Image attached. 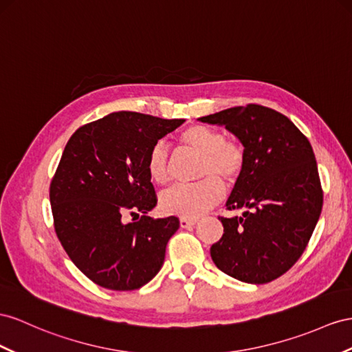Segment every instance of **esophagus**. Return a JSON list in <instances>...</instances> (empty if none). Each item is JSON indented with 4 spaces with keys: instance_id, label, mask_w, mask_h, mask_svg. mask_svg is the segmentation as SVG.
Segmentation results:
<instances>
[{
    "instance_id": "34e87169",
    "label": "esophagus",
    "mask_w": 352,
    "mask_h": 352,
    "mask_svg": "<svg viewBox=\"0 0 352 352\" xmlns=\"http://www.w3.org/2000/svg\"><path fill=\"white\" fill-rule=\"evenodd\" d=\"M196 224V219H186V217H183V219H179V226L182 228H192V226H195Z\"/></svg>"
}]
</instances>
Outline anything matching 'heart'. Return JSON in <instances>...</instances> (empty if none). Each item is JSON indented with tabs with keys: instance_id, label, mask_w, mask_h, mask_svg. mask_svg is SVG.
Returning a JSON list of instances; mask_svg holds the SVG:
<instances>
[{
	"instance_id": "heart-1",
	"label": "heart",
	"mask_w": 352,
	"mask_h": 352,
	"mask_svg": "<svg viewBox=\"0 0 352 352\" xmlns=\"http://www.w3.org/2000/svg\"><path fill=\"white\" fill-rule=\"evenodd\" d=\"M184 148L201 153L195 184H177L160 195V210L169 215L195 219L221 201L224 185L235 186L247 168V148L236 138L206 124H190L178 133ZM147 173L153 182L166 184L173 170V157L165 142L157 141L147 155Z\"/></svg>"
}]
</instances>
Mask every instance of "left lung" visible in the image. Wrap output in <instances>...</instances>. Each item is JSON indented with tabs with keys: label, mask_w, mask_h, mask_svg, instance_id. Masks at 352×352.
I'll list each match as a JSON object with an SVG mask.
<instances>
[{
	"label": "left lung",
	"mask_w": 352,
	"mask_h": 352,
	"mask_svg": "<svg viewBox=\"0 0 352 352\" xmlns=\"http://www.w3.org/2000/svg\"><path fill=\"white\" fill-rule=\"evenodd\" d=\"M223 124L247 148V168L228 199L242 217H219L223 236L211 247L221 272L248 284L284 275L308 245L322 208L317 160L308 138L272 108L232 107L201 117Z\"/></svg>",
	"instance_id": "1"
}]
</instances>
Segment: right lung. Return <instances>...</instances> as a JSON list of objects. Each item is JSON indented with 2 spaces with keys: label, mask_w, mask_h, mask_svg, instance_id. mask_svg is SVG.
<instances>
[{
  "label": "right lung",
  "mask_w": 352,
  "mask_h": 352,
  "mask_svg": "<svg viewBox=\"0 0 352 352\" xmlns=\"http://www.w3.org/2000/svg\"><path fill=\"white\" fill-rule=\"evenodd\" d=\"M186 120L119 111L78 128L50 183L53 226L68 257L108 290L151 281L165 260L178 217L151 219L157 196L147 173L155 142ZM132 214V223H124Z\"/></svg>",
  "instance_id": "1"
}]
</instances>
